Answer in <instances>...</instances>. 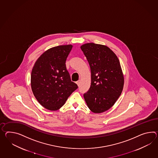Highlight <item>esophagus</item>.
<instances>
[{
  "label": "esophagus",
  "instance_id": "34e87169",
  "mask_svg": "<svg viewBox=\"0 0 158 158\" xmlns=\"http://www.w3.org/2000/svg\"><path fill=\"white\" fill-rule=\"evenodd\" d=\"M76 83H77V85H78V86H79L80 85H81V81H80V80H79V81H77Z\"/></svg>",
  "mask_w": 158,
  "mask_h": 158
}]
</instances>
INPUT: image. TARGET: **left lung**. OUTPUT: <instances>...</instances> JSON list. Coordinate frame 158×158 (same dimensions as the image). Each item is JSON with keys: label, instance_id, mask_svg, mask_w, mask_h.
<instances>
[{"label": "left lung", "instance_id": "obj_1", "mask_svg": "<svg viewBox=\"0 0 158 158\" xmlns=\"http://www.w3.org/2000/svg\"><path fill=\"white\" fill-rule=\"evenodd\" d=\"M89 62L91 83L84 98L89 110L102 113L115 103L122 92L124 77L119 60L108 47L93 43L81 47Z\"/></svg>", "mask_w": 158, "mask_h": 158}]
</instances>
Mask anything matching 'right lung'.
<instances>
[{
  "label": "right lung",
  "instance_id": "obj_1",
  "mask_svg": "<svg viewBox=\"0 0 158 158\" xmlns=\"http://www.w3.org/2000/svg\"><path fill=\"white\" fill-rule=\"evenodd\" d=\"M73 48L71 44L54 47L38 59L31 75L32 93L39 103L51 111L58 110L77 89L71 81L65 61Z\"/></svg>",
  "mask_w": 158,
  "mask_h": 158
}]
</instances>
